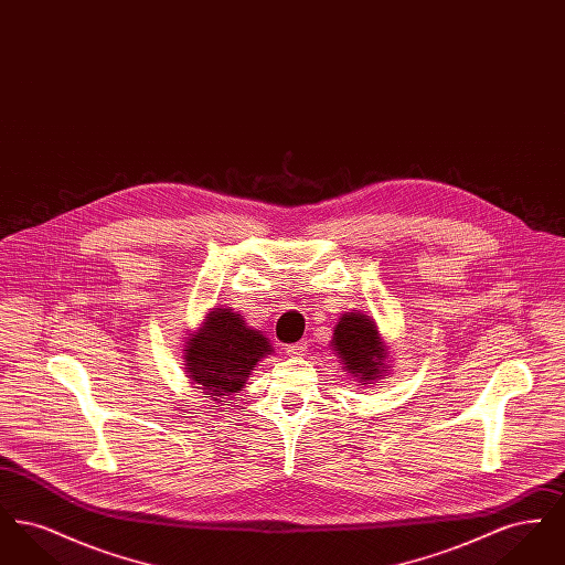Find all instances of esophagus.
I'll use <instances>...</instances> for the list:
<instances>
[{
	"instance_id": "esophagus-1",
	"label": "esophagus",
	"mask_w": 565,
	"mask_h": 565,
	"mask_svg": "<svg viewBox=\"0 0 565 565\" xmlns=\"http://www.w3.org/2000/svg\"><path fill=\"white\" fill-rule=\"evenodd\" d=\"M286 351H288V353H292V355H302V353L307 351V343H302V341H300V343L290 345V348H288Z\"/></svg>"
}]
</instances>
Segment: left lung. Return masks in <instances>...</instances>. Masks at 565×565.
Here are the masks:
<instances>
[{
  "label": "left lung",
  "mask_w": 565,
  "mask_h": 565,
  "mask_svg": "<svg viewBox=\"0 0 565 565\" xmlns=\"http://www.w3.org/2000/svg\"><path fill=\"white\" fill-rule=\"evenodd\" d=\"M334 351L339 353L343 369L364 381H375L387 369L383 364L385 351L381 348V339L376 326L369 316L350 313L343 316L334 328Z\"/></svg>",
  "instance_id": "obj_1"
}]
</instances>
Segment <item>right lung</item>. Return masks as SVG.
<instances>
[{
  "instance_id": "right-lung-1",
  "label": "right lung",
  "mask_w": 565,
  "mask_h": 565,
  "mask_svg": "<svg viewBox=\"0 0 565 565\" xmlns=\"http://www.w3.org/2000/svg\"><path fill=\"white\" fill-rule=\"evenodd\" d=\"M190 379L205 398L220 404L239 392L256 362L270 353L269 341L233 309H215L205 328L192 334L186 345Z\"/></svg>"
}]
</instances>
